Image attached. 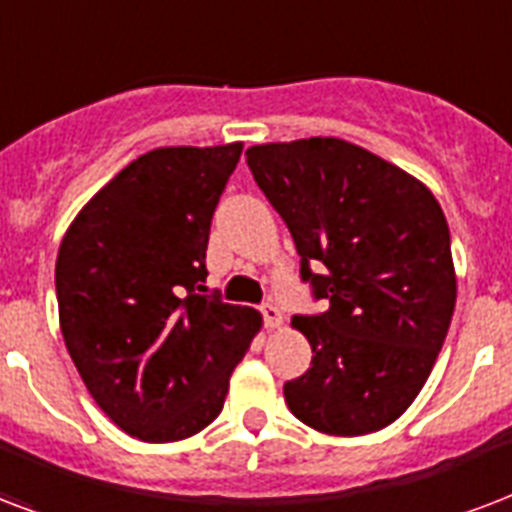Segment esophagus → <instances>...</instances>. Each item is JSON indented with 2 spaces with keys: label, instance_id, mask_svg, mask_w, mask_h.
Listing matches in <instances>:
<instances>
[{
  "label": "esophagus",
  "instance_id": "34e87169",
  "mask_svg": "<svg viewBox=\"0 0 512 512\" xmlns=\"http://www.w3.org/2000/svg\"><path fill=\"white\" fill-rule=\"evenodd\" d=\"M263 322L268 330H276V327H282L284 325V314H282V308L279 306H273V303H265L263 308Z\"/></svg>",
  "mask_w": 512,
  "mask_h": 512
}]
</instances>
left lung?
Instances as JSON below:
<instances>
[{
  "instance_id": "8db88e82",
  "label": "left lung",
  "mask_w": 512,
  "mask_h": 512,
  "mask_svg": "<svg viewBox=\"0 0 512 512\" xmlns=\"http://www.w3.org/2000/svg\"><path fill=\"white\" fill-rule=\"evenodd\" d=\"M247 163L290 228L303 282L330 303L292 319L314 357L284 400L325 435L389 427L421 392L454 317L446 214L408 171L335 136L255 144ZM319 262L327 274L310 271Z\"/></svg>"
}]
</instances>
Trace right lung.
Segmentation results:
<instances>
[{
  "instance_id": "1",
  "label": "right lung",
  "mask_w": 512,
  "mask_h": 512,
  "mask_svg": "<svg viewBox=\"0 0 512 512\" xmlns=\"http://www.w3.org/2000/svg\"><path fill=\"white\" fill-rule=\"evenodd\" d=\"M244 144L158 147L80 209L58 247L66 351L101 411L144 443L220 416L263 317L204 295L212 214Z\"/></svg>"
}]
</instances>
